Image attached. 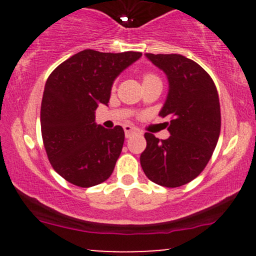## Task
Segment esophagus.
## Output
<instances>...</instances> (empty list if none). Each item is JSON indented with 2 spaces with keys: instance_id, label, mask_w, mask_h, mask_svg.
<instances>
[{
  "instance_id": "obj_1",
  "label": "esophagus",
  "mask_w": 256,
  "mask_h": 256,
  "mask_svg": "<svg viewBox=\"0 0 256 256\" xmlns=\"http://www.w3.org/2000/svg\"><path fill=\"white\" fill-rule=\"evenodd\" d=\"M124 131H125L126 138H128V137L132 136V134H136V132H138L140 130H138L137 128H134V126H132V125H125L124 126Z\"/></svg>"
}]
</instances>
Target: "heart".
Listing matches in <instances>:
<instances>
[{
  "mask_svg": "<svg viewBox=\"0 0 256 256\" xmlns=\"http://www.w3.org/2000/svg\"><path fill=\"white\" fill-rule=\"evenodd\" d=\"M154 78H158V77H156V76L152 74V73H146V74L143 76V82L149 80V79H154Z\"/></svg>",
  "mask_w": 256,
  "mask_h": 256,
  "instance_id": "1",
  "label": "heart"
}]
</instances>
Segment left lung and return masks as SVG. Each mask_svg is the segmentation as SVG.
<instances>
[{
    "label": "left lung",
    "mask_w": 256,
    "mask_h": 256,
    "mask_svg": "<svg viewBox=\"0 0 256 256\" xmlns=\"http://www.w3.org/2000/svg\"><path fill=\"white\" fill-rule=\"evenodd\" d=\"M146 56L168 78L167 100L158 116H168L171 136L158 140L146 132L140 166L152 182L178 188L204 170L216 149L222 126L218 91L210 76L195 61L179 54Z\"/></svg>",
    "instance_id": "obj_1"
}]
</instances>
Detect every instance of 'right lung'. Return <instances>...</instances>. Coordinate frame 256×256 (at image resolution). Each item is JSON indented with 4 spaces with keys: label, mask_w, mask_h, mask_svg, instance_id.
Returning a JSON list of instances; mask_svg holds the SVG:
<instances>
[{
    "label": "right lung",
    "mask_w": 256,
    "mask_h": 256,
    "mask_svg": "<svg viewBox=\"0 0 256 256\" xmlns=\"http://www.w3.org/2000/svg\"><path fill=\"white\" fill-rule=\"evenodd\" d=\"M142 52H101L85 49L50 73L40 106L43 144L52 168L80 188L107 180L122 152V126L95 122L100 104L110 102L114 79Z\"/></svg>",
    "instance_id": "obj_1"
}]
</instances>
